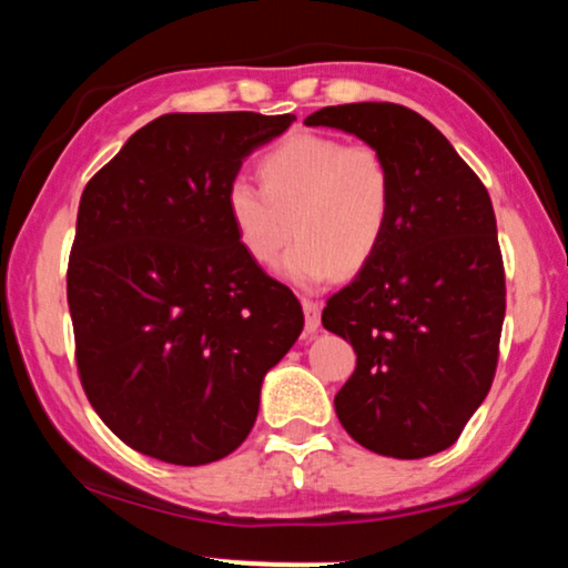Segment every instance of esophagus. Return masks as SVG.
<instances>
[{"instance_id": "esophagus-1", "label": "esophagus", "mask_w": 568, "mask_h": 568, "mask_svg": "<svg viewBox=\"0 0 568 568\" xmlns=\"http://www.w3.org/2000/svg\"><path fill=\"white\" fill-rule=\"evenodd\" d=\"M302 306H304V325L310 334H315L317 328H321V310L323 304L315 302V298H302Z\"/></svg>"}]
</instances>
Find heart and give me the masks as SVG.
Masks as SVG:
<instances>
[{"label": "heart", "mask_w": 568, "mask_h": 568, "mask_svg": "<svg viewBox=\"0 0 568 568\" xmlns=\"http://www.w3.org/2000/svg\"><path fill=\"white\" fill-rule=\"evenodd\" d=\"M258 181L232 179L226 216L245 256L275 266L291 234L298 243L285 275L321 285L336 272L355 275L374 262L395 213V173L374 143L296 133L258 160Z\"/></svg>", "instance_id": "heart-1"}]
</instances>
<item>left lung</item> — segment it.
I'll return each instance as SVG.
<instances>
[{
	"instance_id": "1",
	"label": "left lung",
	"mask_w": 568,
	"mask_h": 568,
	"mask_svg": "<svg viewBox=\"0 0 568 568\" xmlns=\"http://www.w3.org/2000/svg\"><path fill=\"white\" fill-rule=\"evenodd\" d=\"M379 146L395 173L387 240L323 325L355 349L334 397L368 452L422 459L454 446L491 389L505 321V264L484 181L446 135L397 103H344L306 116Z\"/></svg>"
}]
</instances>
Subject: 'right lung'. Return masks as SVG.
I'll return each instance as SVG.
<instances>
[{
    "label": "right lung",
    "mask_w": 568,
    "mask_h": 568,
    "mask_svg": "<svg viewBox=\"0 0 568 568\" xmlns=\"http://www.w3.org/2000/svg\"><path fill=\"white\" fill-rule=\"evenodd\" d=\"M293 114H162L84 186L67 296L77 374L122 443L171 465L232 454L304 312L240 247L224 194Z\"/></svg>",
    "instance_id": "add662e5"
}]
</instances>
